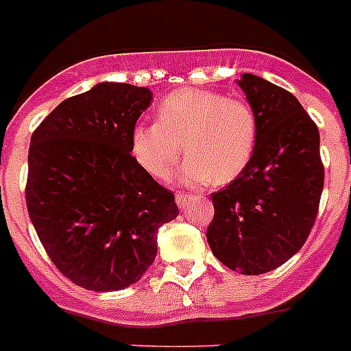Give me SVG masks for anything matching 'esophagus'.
I'll return each mask as SVG.
<instances>
[{"label": "esophagus", "mask_w": 351, "mask_h": 351, "mask_svg": "<svg viewBox=\"0 0 351 351\" xmlns=\"http://www.w3.org/2000/svg\"><path fill=\"white\" fill-rule=\"evenodd\" d=\"M193 195H188V193H178V197H176V200H178V205L181 208H184V207H188L189 204H191L193 202Z\"/></svg>", "instance_id": "1"}]
</instances>
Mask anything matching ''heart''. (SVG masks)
Returning a JSON list of instances; mask_svg holds the SVG:
<instances>
[{
  "mask_svg": "<svg viewBox=\"0 0 351 351\" xmlns=\"http://www.w3.org/2000/svg\"><path fill=\"white\" fill-rule=\"evenodd\" d=\"M259 121L249 102L219 92L181 88L156 108L154 123H136L130 153L149 176L170 178L184 153L182 179L226 184L245 172L256 153Z\"/></svg>",
  "mask_w": 351,
  "mask_h": 351,
  "instance_id": "1",
  "label": "heart"
}]
</instances>
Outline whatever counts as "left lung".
<instances>
[{
    "label": "left lung",
    "instance_id": "left-lung-1",
    "mask_svg": "<svg viewBox=\"0 0 351 351\" xmlns=\"http://www.w3.org/2000/svg\"><path fill=\"white\" fill-rule=\"evenodd\" d=\"M239 85L259 121L245 172L212 193L207 240L233 271L261 275L289 261L306 242L324 189L320 134L300 101L245 73Z\"/></svg>",
    "mask_w": 351,
    "mask_h": 351
}]
</instances>
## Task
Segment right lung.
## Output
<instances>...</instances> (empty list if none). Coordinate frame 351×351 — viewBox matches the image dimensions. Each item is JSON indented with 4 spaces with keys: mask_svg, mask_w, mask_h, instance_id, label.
<instances>
[{
    "mask_svg": "<svg viewBox=\"0 0 351 351\" xmlns=\"http://www.w3.org/2000/svg\"><path fill=\"white\" fill-rule=\"evenodd\" d=\"M151 92L99 83L60 102L29 146L25 204L41 245L86 291L136 284L156 257V233L179 214L173 193L130 153Z\"/></svg>",
    "mask_w": 351,
    "mask_h": 351,
    "instance_id": "right-lung-1",
    "label": "right lung"
}]
</instances>
